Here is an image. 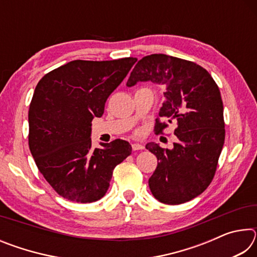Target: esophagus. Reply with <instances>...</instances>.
<instances>
[{
  "label": "esophagus",
  "instance_id": "34e87169",
  "mask_svg": "<svg viewBox=\"0 0 257 257\" xmlns=\"http://www.w3.org/2000/svg\"><path fill=\"white\" fill-rule=\"evenodd\" d=\"M132 147H133L134 151H139V150H144L145 149V146L143 144H139V143H134Z\"/></svg>",
  "mask_w": 257,
  "mask_h": 257
}]
</instances>
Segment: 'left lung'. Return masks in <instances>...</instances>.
<instances>
[{
	"mask_svg": "<svg viewBox=\"0 0 257 257\" xmlns=\"http://www.w3.org/2000/svg\"><path fill=\"white\" fill-rule=\"evenodd\" d=\"M139 81L165 87L159 116L177 123L178 141L173 149L146 144L158 158V167L149 179L150 189L161 203L188 202L211 184L223 147V104L219 87L201 66L165 54L147 55L138 61L127 86ZM165 127L167 123L156 119V134Z\"/></svg>",
	"mask_w": 257,
	"mask_h": 257,
	"instance_id": "left-lung-1",
	"label": "left lung"
}]
</instances>
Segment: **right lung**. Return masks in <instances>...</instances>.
Returning <instances> with one entry per match:
<instances>
[{
	"mask_svg": "<svg viewBox=\"0 0 257 257\" xmlns=\"http://www.w3.org/2000/svg\"><path fill=\"white\" fill-rule=\"evenodd\" d=\"M136 58L70 61L42 78L28 112L29 149L38 170L63 198L77 203L101 199L112 173L132 154L122 139L92 147V121L101 118L107 97Z\"/></svg>",
	"mask_w": 257,
	"mask_h": 257,
	"instance_id": "1",
	"label": "right lung"
}]
</instances>
